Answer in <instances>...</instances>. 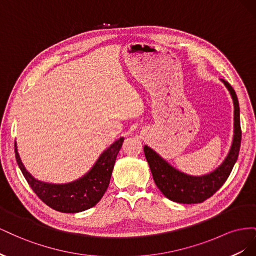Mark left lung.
Segmentation results:
<instances>
[{
    "instance_id": "8db88e82",
    "label": "left lung",
    "mask_w": 256,
    "mask_h": 256,
    "mask_svg": "<svg viewBox=\"0 0 256 256\" xmlns=\"http://www.w3.org/2000/svg\"><path fill=\"white\" fill-rule=\"evenodd\" d=\"M221 81L228 90L234 102V136L226 158L212 173L203 176H191L178 171L147 145L144 146L145 158L148 162L154 184L164 196L176 203H202L218 191L226 182L236 164L242 142L239 104L234 88L226 80Z\"/></svg>"
}]
</instances>
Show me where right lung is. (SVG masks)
Returning <instances> with one entry per match:
<instances>
[{"label":"right lung","mask_w":256,"mask_h":256,"mask_svg":"<svg viewBox=\"0 0 256 256\" xmlns=\"http://www.w3.org/2000/svg\"><path fill=\"white\" fill-rule=\"evenodd\" d=\"M124 142L120 138L100 154L90 171L74 182L56 184L37 180L23 166L19 156L17 143H14L16 160L30 187L44 204L54 210L66 214L84 212L95 206L109 187L112 171L118 154Z\"/></svg>","instance_id":"1"}]
</instances>
